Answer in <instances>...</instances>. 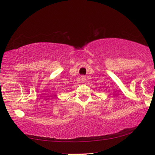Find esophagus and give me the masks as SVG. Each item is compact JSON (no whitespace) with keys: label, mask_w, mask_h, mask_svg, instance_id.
<instances>
[{"label":"esophagus","mask_w":155,"mask_h":155,"mask_svg":"<svg viewBox=\"0 0 155 155\" xmlns=\"http://www.w3.org/2000/svg\"><path fill=\"white\" fill-rule=\"evenodd\" d=\"M81 81H83V82H85V77H84V76H81Z\"/></svg>","instance_id":"1"}]
</instances>
